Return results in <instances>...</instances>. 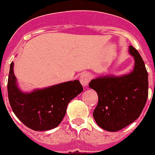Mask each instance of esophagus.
I'll return each instance as SVG.
<instances>
[{"mask_svg": "<svg viewBox=\"0 0 155 155\" xmlns=\"http://www.w3.org/2000/svg\"><path fill=\"white\" fill-rule=\"evenodd\" d=\"M90 80H91V75L88 73H84L82 75H80V81L81 83V84L84 87H86L89 83Z\"/></svg>", "mask_w": 155, "mask_h": 155, "instance_id": "1", "label": "esophagus"}]
</instances>
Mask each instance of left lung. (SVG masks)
I'll list each match as a JSON object with an SVG mask.
<instances>
[{
	"label": "left lung",
	"instance_id": "left-lung-1",
	"mask_svg": "<svg viewBox=\"0 0 155 155\" xmlns=\"http://www.w3.org/2000/svg\"><path fill=\"white\" fill-rule=\"evenodd\" d=\"M129 53L134 58L131 72L98 76L88 84L98 95L93 117L100 127L109 132L118 131L137 120L148 97V73L143 59L132 46Z\"/></svg>",
	"mask_w": 155,
	"mask_h": 155
}]
</instances>
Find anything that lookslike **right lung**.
<instances>
[{"mask_svg":"<svg viewBox=\"0 0 155 155\" xmlns=\"http://www.w3.org/2000/svg\"><path fill=\"white\" fill-rule=\"evenodd\" d=\"M11 63L8 79V97L16 117L28 128L47 131L57 127L67 112L68 103L83 92L79 80L52 85L24 92L18 87Z\"/></svg>","mask_w":155,"mask_h":155,"instance_id":"1","label":"right lung"}]
</instances>
